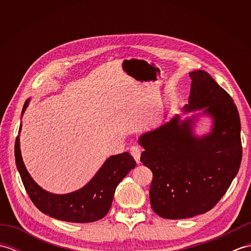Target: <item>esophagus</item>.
Returning a JSON list of instances; mask_svg holds the SVG:
<instances>
[{
  "instance_id": "34e87169",
  "label": "esophagus",
  "mask_w": 251,
  "mask_h": 251,
  "mask_svg": "<svg viewBox=\"0 0 251 251\" xmlns=\"http://www.w3.org/2000/svg\"><path fill=\"white\" fill-rule=\"evenodd\" d=\"M130 154L132 155V157L135 158V161L139 164L140 163V154H141V152H140V149L138 148L137 146H132L131 148H130Z\"/></svg>"
}]
</instances>
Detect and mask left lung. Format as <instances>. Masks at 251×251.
<instances>
[{
	"label": "left lung",
	"mask_w": 251,
	"mask_h": 251,
	"mask_svg": "<svg viewBox=\"0 0 251 251\" xmlns=\"http://www.w3.org/2000/svg\"><path fill=\"white\" fill-rule=\"evenodd\" d=\"M189 104L202 110L182 121L179 115L140 136V161L152 170L151 207L165 219H184L214 208L230 188L242 162L241 120L225 89L202 70L190 72ZM201 114L213 120L212 131L197 137L193 127Z\"/></svg>",
	"instance_id": "left-lung-1"
}]
</instances>
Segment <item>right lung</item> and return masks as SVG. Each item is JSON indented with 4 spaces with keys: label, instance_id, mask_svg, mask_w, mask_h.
Segmentation results:
<instances>
[{
    "label": "right lung",
    "instance_id": "obj_1",
    "mask_svg": "<svg viewBox=\"0 0 251 251\" xmlns=\"http://www.w3.org/2000/svg\"><path fill=\"white\" fill-rule=\"evenodd\" d=\"M29 101L30 99L25 102L21 116ZM15 159L25 189L32 202L45 215L61 221L75 223L97 221L108 214L116 186L136 167L135 159L128 152L112 155L82 189L68 194H52L42 189L26 170L21 157L19 136L15 142Z\"/></svg>",
    "mask_w": 251,
    "mask_h": 251
}]
</instances>
